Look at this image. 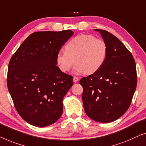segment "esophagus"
I'll use <instances>...</instances> for the list:
<instances>
[{
	"label": "esophagus",
	"mask_w": 146,
	"mask_h": 146,
	"mask_svg": "<svg viewBox=\"0 0 146 146\" xmlns=\"http://www.w3.org/2000/svg\"><path fill=\"white\" fill-rule=\"evenodd\" d=\"M79 81V78L77 77H73V82L74 83H77Z\"/></svg>",
	"instance_id": "esophagus-1"
}]
</instances>
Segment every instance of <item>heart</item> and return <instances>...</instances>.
<instances>
[{"label": "heart", "mask_w": 146, "mask_h": 146, "mask_svg": "<svg viewBox=\"0 0 146 146\" xmlns=\"http://www.w3.org/2000/svg\"><path fill=\"white\" fill-rule=\"evenodd\" d=\"M108 49L106 43L89 34H80L67 42L65 51H59L55 57L57 66L63 73L92 74L101 68L106 60Z\"/></svg>", "instance_id": "obj_1"}]
</instances>
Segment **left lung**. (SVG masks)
<instances>
[{"instance_id": "1", "label": "left lung", "mask_w": 146, "mask_h": 146, "mask_svg": "<svg viewBox=\"0 0 146 146\" xmlns=\"http://www.w3.org/2000/svg\"><path fill=\"white\" fill-rule=\"evenodd\" d=\"M99 32L107 46L106 60L99 70L79 83L83 88L84 109L92 120L108 123L118 119L130 107L137 85L135 60L116 36Z\"/></svg>"}]
</instances>
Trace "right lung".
I'll return each instance as SVG.
<instances>
[{"instance_id": "add662e5", "label": "right lung", "mask_w": 146, "mask_h": 146, "mask_svg": "<svg viewBox=\"0 0 146 146\" xmlns=\"http://www.w3.org/2000/svg\"><path fill=\"white\" fill-rule=\"evenodd\" d=\"M73 34L69 30L33 33L10 60L8 89L18 114L33 126H50L62 114L73 77L59 69L55 57Z\"/></svg>"}]
</instances>
